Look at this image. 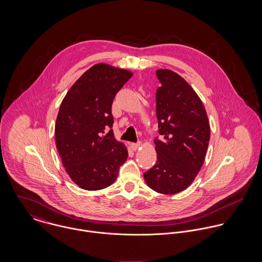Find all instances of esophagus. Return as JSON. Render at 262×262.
Masks as SVG:
<instances>
[{
    "label": "esophagus",
    "instance_id": "34e87169",
    "mask_svg": "<svg viewBox=\"0 0 262 262\" xmlns=\"http://www.w3.org/2000/svg\"><path fill=\"white\" fill-rule=\"evenodd\" d=\"M141 146V143L140 142H137V143H131L130 144V147L132 150H137L139 147Z\"/></svg>",
    "mask_w": 262,
    "mask_h": 262
}]
</instances>
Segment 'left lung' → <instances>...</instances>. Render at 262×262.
I'll return each mask as SVG.
<instances>
[{
	"instance_id": "1",
	"label": "left lung",
	"mask_w": 262,
	"mask_h": 262,
	"mask_svg": "<svg viewBox=\"0 0 262 262\" xmlns=\"http://www.w3.org/2000/svg\"><path fill=\"white\" fill-rule=\"evenodd\" d=\"M158 133L154 139L156 164L143 173L153 190L173 194L186 189L201 169L210 140L205 107L193 89L169 70L156 71Z\"/></svg>"
}]
</instances>
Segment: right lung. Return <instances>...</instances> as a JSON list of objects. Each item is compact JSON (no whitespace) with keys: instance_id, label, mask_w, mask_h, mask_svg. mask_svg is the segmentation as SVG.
I'll use <instances>...</instances> for the list:
<instances>
[{"instance_id":"add662e5","label":"right lung","mask_w":262,"mask_h":262,"mask_svg":"<svg viewBox=\"0 0 262 262\" xmlns=\"http://www.w3.org/2000/svg\"><path fill=\"white\" fill-rule=\"evenodd\" d=\"M132 76L106 63L89 69L69 90L55 124V143L66 171L77 186L98 190L111 186L128 151L113 132L112 104Z\"/></svg>"}]
</instances>
